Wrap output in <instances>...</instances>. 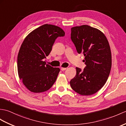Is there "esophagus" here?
I'll use <instances>...</instances> for the list:
<instances>
[{
  "label": "esophagus",
  "instance_id": "obj_1",
  "mask_svg": "<svg viewBox=\"0 0 126 126\" xmlns=\"http://www.w3.org/2000/svg\"><path fill=\"white\" fill-rule=\"evenodd\" d=\"M66 69V68H63V67H61V70H62V71H64V70H65Z\"/></svg>",
  "mask_w": 126,
  "mask_h": 126
}]
</instances>
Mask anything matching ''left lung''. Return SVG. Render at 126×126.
Returning a JSON list of instances; mask_svg holds the SVG:
<instances>
[{
  "label": "left lung",
  "instance_id": "left-lung-1",
  "mask_svg": "<svg viewBox=\"0 0 126 126\" xmlns=\"http://www.w3.org/2000/svg\"><path fill=\"white\" fill-rule=\"evenodd\" d=\"M71 39L78 53L84 55L86 66L76 67V75L70 80L71 88L82 95L94 94L106 83L112 66V55L105 34L88 25L72 27Z\"/></svg>",
  "mask_w": 126,
  "mask_h": 126
}]
</instances>
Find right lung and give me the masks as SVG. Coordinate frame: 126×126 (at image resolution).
Returning a JSON list of instances; mask_svg holds the SVG:
<instances>
[{
    "mask_svg": "<svg viewBox=\"0 0 126 126\" xmlns=\"http://www.w3.org/2000/svg\"><path fill=\"white\" fill-rule=\"evenodd\" d=\"M64 35L65 32L60 27L45 24L31 32L23 40L17 55V72L31 92L46 91L56 81L60 68L46 64L43 60L51 51L55 40Z\"/></svg>",
    "mask_w": 126,
    "mask_h": 126,
    "instance_id": "right-lung-1",
    "label": "right lung"
}]
</instances>
